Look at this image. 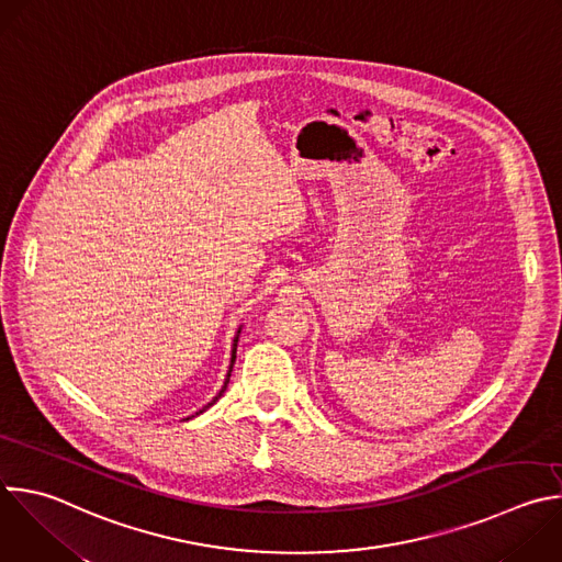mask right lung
Instances as JSON below:
<instances>
[{
  "mask_svg": "<svg viewBox=\"0 0 562 562\" xmlns=\"http://www.w3.org/2000/svg\"><path fill=\"white\" fill-rule=\"evenodd\" d=\"M238 335H240V328H238ZM238 335H236V339H234V348H232V363H229V372H227V380H225V386H223V389H221V393H218V395H216V397H214V400H212V402H210V404H207V406H205V408H203V411H199V413H196V415H201V413H205V411H207V408H210V406H214V404H216V402H218V400H221V397H223V393H225V391H227V384H229V378H232V368H234V361H236V348H238ZM192 417H194V415H192ZM192 417H187V419H192Z\"/></svg>",
  "mask_w": 562,
  "mask_h": 562,
  "instance_id": "1",
  "label": "right lung"
}]
</instances>
